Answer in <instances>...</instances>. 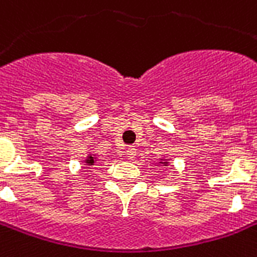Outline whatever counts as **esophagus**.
I'll return each mask as SVG.
<instances>
[{
  "label": "esophagus",
  "mask_w": 257,
  "mask_h": 257,
  "mask_svg": "<svg viewBox=\"0 0 257 257\" xmlns=\"http://www.w3.org/2000/svg\"><path fill=\"white\" fill-rule=\"evenodd\" d=\"M136 148L135 147H129L128 149H126V157L129 158V160H133V158L136 157Z\"/></svg>",
  "instance_id": "34e87169"
}]
</instances>
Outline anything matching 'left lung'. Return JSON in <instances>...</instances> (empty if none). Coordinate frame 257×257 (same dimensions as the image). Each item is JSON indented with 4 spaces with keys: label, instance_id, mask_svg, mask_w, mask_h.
<instances>
[{
    "label": "left lung",
    "instance_id": "1",
    "mask_svg": "<svg viewBox=\"0 0 257 257\" xmlns=\"http://www.w3.org/2000/svg\"><path fill=\"white\" fill-rule=\"evenodd\" d=\"M164 165H166V162H164Z\"/></svg>",
    "mask_w": 257,
    "mask_h": 257
}]
</instances>
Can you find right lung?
<instances>
[{
	"label": "right lung",
	"instance_id": "add662e5",
	"mask_svg": "<svg viewBox=\"0 0 257 257\" xmlns=\"http://www.w3.org/2000/svg\"><path fill=\"white\" fill-rule=\"evenodd\" d=\"M85 162H87L88 165H93L95 164V158H93L92 156H88V158H87V161Z\"/></svg>",
	"mask_w": 257,
	"mask_h": 257
}]
</instances>
